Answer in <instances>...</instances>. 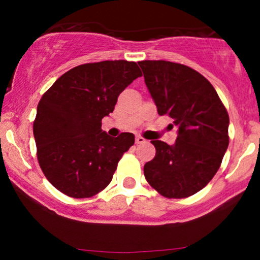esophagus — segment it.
<instances>
[{
	"instance_id": "34e87169",
	"label": "esophagus",
	"mask_w": 260,
	"mask_h": 260,
	"mask_svg": "<svg viewBox=\"0 0 260 260\" xmlns=\"http://www.w3.org/2000/svg\"><path fill=\"white\" fill-rule=\"evenodd\" d=\"M136 143L137 144H145V143H147V139H144L143 137H140V136H137Z\"/></svg>"
}]
</instances>
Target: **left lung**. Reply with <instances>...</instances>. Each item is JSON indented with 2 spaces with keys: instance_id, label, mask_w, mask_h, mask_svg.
I'll return each instance as SVG.
<instances>
[{
  "instance_id": "8db88e82",
  "label": "left lung",
  "mask_w": 260,
  "mask_h": 260,
  "mask_svg": "<svg viewBox=\"0 0 260 260\" xmlns=\"http://www.w3.org/2000/svg\"><path fill=\"white\" fill-rule=\"evenodd\" d=\"M160 116L178 128L174 145L151 140L156 154L144 165L148 183L166 198L203 189L219 170L229 147V113L207 78L170 61L139 62Z\"/></svg>"
}]
</instances>
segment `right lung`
Wrapping results in <instances>:
<instances>
[{"label":"right lung","instance_id":"right-lung-1","mask_svg":"<svg viewBox=\"0 0 260 260\" xmlns=\"http://www.w3.org/2000/svg\"><path fill=\"white\" fill-rule=\"evenodd\" d=\"M140 76L136 62L85 63L62 74L43 95L32 126L38 160L59 192L89 198L111 182L122 155L134 144V134L110 137L101 129V120Z\"/></svg>","mask_w":260,"mask_h":260}]
</instances>
